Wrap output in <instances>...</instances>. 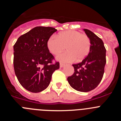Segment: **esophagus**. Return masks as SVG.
<instances>
[{"mask_svg":"<svg viewBox=\"0 0 121 121\" xmlns=\"http://www.w3.org/2000/svg\"><path fill=\"white\" fill-rule=\"evenodd\" d=\"M64 66H65V64H63V63H60V68L64 67Z\"/></svg>","mask_w":121,"mask_h":121,"instance_id":"obj_1","label":"esophagus"}]
</instances>
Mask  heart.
I'll list each match as a JSON object with an SVG mask.
<instances>
[{"mask_svg":"<svg viewBox=\"0 0 121 121\" xmlns=\"http://www.w3.org/2000/svg\"><path fill=\"white\" fill-rule=\"evenodd\" d=\"M47 47L50 51L57 55L65 49L67 51L57 57V59L64 62L76 60L80 61L87 56L90 51L91 42L89 37L81 32L66 30L56 36H51L48 40Z\"/></svg>","mask_w":121,"mask_h":121,"instance_id":"b5f03b06","label":"heart"}]
</instances>
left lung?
Here are the masks:
<instances>
[{
    "label": "left lung",
    "mask_w": 121,
    "mask_h": 121,
    "mask_svg": "<svg viewBox=\"0 0 121 121\" xmlns=\"http://www.w3.org/2000/svg\"><path fill=\"white\" fill-rule=\"evenodd\" d=\"M90 39V51L81 62L73 64L74 72L67 80L70 86L81 92H88L99 84L106 64V49L104 42L95 33L84 29Z\"/></svg>",
    "instance_id": "obj_1"
}]
</instances>
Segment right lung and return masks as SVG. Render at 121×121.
I'll use <instances>...</instances> for the list:
<instances>
[{"label": "right lung", "instance_id": "1", "mask_svg": "<svg viewBox=\"0 0 121 121\" xmlns=\"http://www.w3.org/2000/svg\"><path fill=\"white\" fill-rule=\"evenodd\" d=\"M57 31L53 27L36 26L18 38L13 47L14 69L19 83L26 90L39 93L47 88L59 62L47 47L48 40Z\"/></svg>", "mask_w": 121, "mask_h": 121}]
</instances>
